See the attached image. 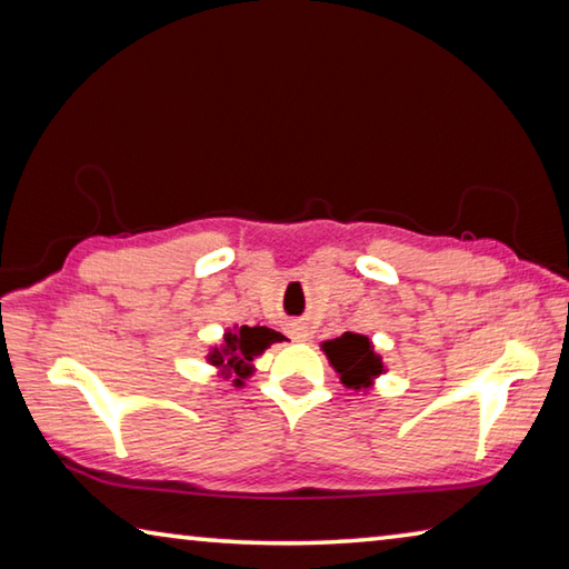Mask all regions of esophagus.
Wrapping results in <instances>:
<instances>
[{
    "instance_id": "obj_1",
    "label": "esophagus",
    "mask_w": 569,
    "mask_h": 569,
    "mask_svg": "<svg viewBox=\"0 0 569 569\" xmlns=\"http://www.w3.org/2000/svg\"><path fill=\"white\" fill-rule=\"evenodd\" d=\"M298 341H306V336L301 333V336H298Z\"/></svg>"
}]
</instances>
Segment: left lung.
<instances>
[{"instance_id": "1", "label": "left lung", "mask_w": 569, "mask_h": 569, "mask_svg": "<svg viewBox=\"0 0 569 569\" xmlns=\"http://www.w3.org/2000/svg\"><path fill=\"white\" fill-rule=\"evenodd\" d=\"M321 351L329 359L331 369L339 373V381L349 391L369 393L377 381L387 373V363H383L377 346L363 333L346 331L336 339L321 341Z\"/></svg>"}]
</instances>
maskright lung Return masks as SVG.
<instances>
[{
	"label": "right lung",
	"instance_id": "1",
	"mask_svg": "<svg viewBox=\"0 0 569 569\" xmlns=\"http://www.w3.org/2000/svg\"><path fill=\"white\" fill-rule=\"evenodd\" d=\"M281 336L268 326H228L223 339L208 346L206 361L213 366L216 377L230 381V387L243 389L246 381L256 373V359L271 349L273 343H283Z\"/></svg>",
	"mask_w": 569,
	"mask_h": 569
}]
</instances>
